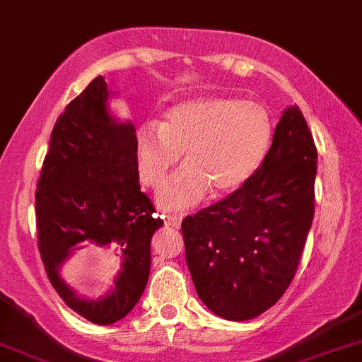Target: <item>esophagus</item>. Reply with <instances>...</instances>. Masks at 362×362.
Here are the masks:
<instances>
[{
  "instance_id": "obj_1",
  "label": "esophagus",
  "mask_w": 362,
  "mask_h": 362,
  "mask_svg": "<svg viewBox=\"0 0 362 362\" xmlns=\"http://www.w3.org/2000/svg\"><path fill=\"white\" fill-rule=\"evenodd\" d=\"M163 218H165V225L173 226V228H180V225H182L180 215H165Z\"/></svg>"
}]
</instances>
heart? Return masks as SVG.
<instances>
[{
    "label": "heart",
    "mask_w": 362,
    "mask_h": 362,
    "mask_svg": "<svg viewBox=\"0 0 362 362\" xmlns=\"http://www.w3.org/2000/svg\"><path fill=\"white\" fill-rule=\"evenodd\" d=\"M272 115L257 100L200 98L173 105L160 124H144L136 136L137 175L158 189L184 152L185 167L158 192L163 209L199 205L210 190L226 195L242 189L267 157Z\"/></svg>",
    "instance_id": "heart-1"
}]
</instances>
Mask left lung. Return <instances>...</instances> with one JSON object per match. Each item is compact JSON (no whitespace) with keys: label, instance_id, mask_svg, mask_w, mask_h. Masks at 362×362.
Listing matches in <instances>:
<instances>
[{"label":"left lung","instance_id":"obj_1","mask_svg":"<svg viewBox=\"0 0 362 362\" xmlns=\"http://www.w3.org/2000/svg\"><path fill=\"white\" fill-rule=\"evenodd\" d=\"M317 152L298 105L242 189L182 221L197 295L228 321L269 310L290 286L315 215Z\"/></svg>","mask_w":362,"mask_h":362}]
</instances>
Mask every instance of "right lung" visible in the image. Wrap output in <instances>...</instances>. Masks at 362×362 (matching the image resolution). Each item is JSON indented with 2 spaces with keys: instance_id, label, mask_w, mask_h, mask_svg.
I'll use <instances>...</instances> for the list:
<instances>
[{
  "instance_id": "1",
  "label": "right lung",
  "mask_w": 362,
  "mask_h": 362,
  "mask_svg": "<svg viewBox=\"0 0 362 362\" xmlns=\"http://www.w3.org/2000/svg\"><path fill=\"white\" fill-rule=\"evenodd\" d=\"M112 93L98 76L59 115L36 190L37 247L47 278L67 306L94 325L132 311L151 274V240L163 221L141 192L136 127L109 109ZM109 249L123 264L98 300L76 295L60 276L76 249Z\"/></svg>"
}]
</instances>
